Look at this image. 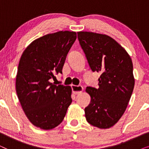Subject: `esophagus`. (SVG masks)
Listing matches in <instances>:
<instances>
[{
    "mask_svg": "<svg viewBox=\"0 0 149 149\" xmlns=\"http://www.w3.org/2000/svg\"><path fill=\"white\" fill-rule=\"evenodd\" d=\"M71 87H72V92L75 95L79 94V93H81L83 91V87L82 86H81V85H71Z\"/></svg>",
    "mask_w": 149,
    "mask_h": 149,
    "instance_id": "1",
    "label": "esophagus"
}]
</instances>
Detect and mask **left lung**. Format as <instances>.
Returning a JSON list of instances; mask_svg holds the SVG:
<instances>
[{
    "instance_id": "obj_1",
    "label": "left lung",
    "mask_w": 149,
    "mask_h": 149,
    "mask_svg": "<svg viewBox=\"0 0 149 149\" xmlns=\"http://www.w3.org/2000/svg\"><path fill=\"white\" fill-rule=\"evenodd\" d=\"M77 34L91 70L101 73L98 88L85 89L91 97L85 118L91 125L107 129L121 119L131 97L135 84L132 59L111 36L85 31Z\"/></svg>"
}]
</instances>
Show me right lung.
Masks as SVG:
<instances>
[{
	"instance_id": "obj_1",
	"label": "right lung",
	"mask_w": 149,
	"mask_h": 149,
	"mask_svg": "<svg viewBox=\"0 0 149 149\" xmlns=\"http://www.w3.org/2000/svg\"><path fill=\"white\" fill-rule=\"evenodd\" d=\"M77 33L59 31L33 40L24 51L16 76V92L29 121L42 130L62 123L72 102L70 86L55 84L51 79L62 73L67 54Z\"/></svg>"
}]
</instances>
